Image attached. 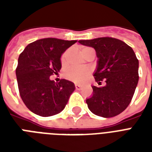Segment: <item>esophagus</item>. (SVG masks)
<instances>
[{"mask_svg":"<svg viewBox=\"0 0 152 152\" xmlns=\"http://www.w3.org/2000/svg\"><path fill=\"white\" fill-rule=\"evenodd\" d=\"M75 87H76V90H80V89H81V88H82V85L78 84V83H76V84H75Z\"/></svg>","mask_w":152,"mask_h":152,"instance_id":"1","label":"esophagus"}]
</instances>
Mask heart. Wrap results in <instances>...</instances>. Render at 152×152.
Wrapping results in <instances>:
<instances>
[{"instance_id": "heart-1", "label": "heart", "mask_w": 152, "mask_h": 152, "mask_svg": "<svg viewBox=\"0 0 152 152\" xmlns=\"http://www.w3.org/2000/svg\"><path fill=\"white\" fill-rule=\"evenodd\" d=\"M88 49V47H85V48L83 49L82 52L84 50H87ZM67 57V52L64 53V54L62 55L61 57V62L62 63H64L65 61H66ZM90 72V69L88 68H79V67H73V68H71L70 69H69L66 72V76L68 78L72 79V80H74L76 81H83L86 79V77L88 76V75Z\"/></svg>"}]
</instances>
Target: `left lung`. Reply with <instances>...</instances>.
<instances>
[{
	"mask_svg": "<svg viewBox=\"0 0 152 152\" xmlns=\"http://www.w3.org/2000/svg\"><path fill=\"white\" fill-rule=\"evenodd\" d=\"M79 42L95 49V81L99 83L104 80L106 83L101 88L91 86L92 96L86 99L88 109L102 118L118 115L129 105L139 80V61L134 51L124 42L110 37Z\"/></svg>",
	"mask_w": 152,
	"mask_h": 152,
	"instance_id": "1",
	"label": "left lung"
}]
</instances>
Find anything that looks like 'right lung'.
<instances>
[{"label":"right lung","instance_id":"obj_1","mask_svg":"<svg viewBox=\"0 0 152 152\" xmlns=\"http://www.w3.org/2000/svg\"><path fill=\"white\" fill-rule=\"evenodd\" d=\"M76 42L42 39L27 45L19 56L15 74L20 95L37 115L50 117L61 112L76 89L71 81L63 79L55 83L50 76L58 73L62 53Z\"/></svg>","mask_w":152,"mask_h":152}]
</instances>
